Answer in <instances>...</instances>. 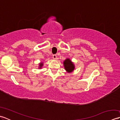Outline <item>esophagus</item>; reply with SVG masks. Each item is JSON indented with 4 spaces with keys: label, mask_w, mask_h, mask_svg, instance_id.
Returning <instances> with one entry per match:
<instances>
[{
    "label": "esophagus",
    "mask_w": 120,
    "mask_h": 120,
    "mask_svg": "<svg viewBox=\"0 0 120 120\" xmlns=\"http://www.w3.org/2000/svg\"><path fill=\"white\" fill-rule=\"evenodd\" d=\"M52 58H53V59H56L57 58V56H56V55H53Z\"/></svg>",
    "instance_id": "34e87169"
}]
</instances>
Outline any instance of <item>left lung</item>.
Segmentation results:
<instances>
[{
	"instance_id": "left-lung-1",
	"label": "left lung",
	"mask_w": 120,
	"mask_h": 120,
	"mask_svg": "<svg viewBox=\"0 0 120 120\" xmlns=\"http://www.w3.org/2000/svg\"><path fill=\"white\" fill-rule=\"evenodd\" d=\"M64 67L65 70L68 72H71L74 70V65L69 59H67L64 61Z\"/></svg>"
}]
</instances>
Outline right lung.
<instances>
[{"instance_id": "1", "label": "right lung", "mask_w": 120, "mask_h": 120, "mask_svg": "<svg viewBox=\"0 0 120 120\" xmlns=\"http://www.w3.org/2000/svg\"><path fill=\"white\" fill-rule=\"evenodd\" d=\"M43 63H41V64H40V68L42 67V66H43Z\"/></svg>"}]
</instances>
